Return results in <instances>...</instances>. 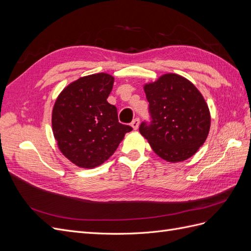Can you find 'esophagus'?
I'll return each instance as SVG.
<instances>
[{"instance_id": "esophagus-1", "label": "esophagus", "mask_w": 251, "mask_h": 251, "mask_svg": "<svg viewBox=\"0 0 251 251\" xmlns=\"http://www.w3.org/2000/svg\"><path fill=\"white\" fill-rule=\"evenodd\" d=\"M131 126H132V127L134 128V130H137L138 126H139V118L133 119V121L131 123Z\"/></svg>"}]
</instances>
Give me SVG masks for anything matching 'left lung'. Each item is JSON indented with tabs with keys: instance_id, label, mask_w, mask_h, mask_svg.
I'll list each match as a JSON object with an SVG mask.
<instances>
[{
	"instance_id": "left-lung-1",
	"label": "left lung",
	"mask_w": 251,
	"mask_h": 251,
	"mask_svg": "<svg viewBox=\"0 0 251 251\" xmlns=\"http://www.w3.org/2000/svg\"><path fill=\"white\" fill-rule=\"evenodd\" d=\"M151 121L139 132L155 153L169 162H180L197 153L207 138L210 114L202 94L188 79L169 73L147 83Z\"/></svg>"
}]
</instances>
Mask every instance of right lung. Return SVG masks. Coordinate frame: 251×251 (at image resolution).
<instances>
[{
  "label": "right lung",
  "mask_w": 251,
  "mask_h": 251,
  "mask_svg": "<svg viewBox=\"0 0 251 251\" xmlns=\"http://www.w3.org/2000/svg\"><path fill=\"white\" fill-rule=\"evenodd\" d=\"M114 77L97 73L71 82L52 111L53 135L60 151L79 168L93 169L114 154L130 126L118 121L115 105L107 101Z\"/></svg>",
  "instance_id": "1"
}]
</instances>
